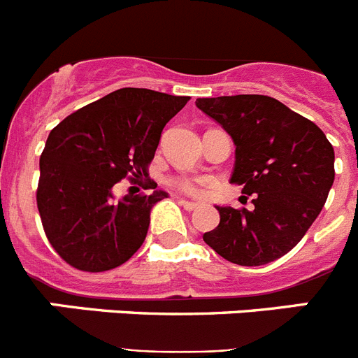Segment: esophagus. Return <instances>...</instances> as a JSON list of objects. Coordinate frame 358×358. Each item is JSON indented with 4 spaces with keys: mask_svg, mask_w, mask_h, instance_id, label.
<instances>
[{
    "mask_svg": "<svg viewBox=\"0 0 358 358\" xmlns=\"http://www.w3.org/2000/svg\"><path fill=\"white\" fill-rule=\"evenodd\" d=\"M179 204H181L186 211H195L201 208V204H197V202H189V201H185V199H179Z\"/></svg>",
    "mask_w": 358,
    "mask_h": 358,
    "instance_id": "obj_1",
    "label": "esophagus"
}]
</instances>
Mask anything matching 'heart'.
<instances>
[{"label": "heart", "mask_w": 358, "mask_h": 358, "mask_svg": "<svg viewBox=\"0 0 358 358\" xmlns=\"http://www.w3.org/2000/svg\"><path fill=\"white\" fill-rule=\"evenodd\" d=\"M172 185L177 189H181V192L189 195H202L208 188V181L202 179V177H176Z\"/></svg>", "instance_id": "1"}]
</instances>
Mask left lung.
Instances as JSON below:
<instances>
[{"label":"left lung","mask_w":358,"mask_h":358,"mask_svg":"<svg viewBox=\"0 0 358 358\" xmlns=\"http://www.w3.org/2000/svg\"><path fill=\"white\" fill-rule=\"evenodd\" d=\"M235 143L231 182L252 210L217 206L220 222L204 242L231 264L256 267L296 248L334 185V147L314 122L265 94L197 98Z\"/></svg>","instance_id":"obj_1"}]
</instances>
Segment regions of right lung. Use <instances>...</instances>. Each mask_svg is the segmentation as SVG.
I'll return each instance as SVG.
<instances>
[{
  "instance_id": "add662e5",
  "label": "right lung",
  "mask_w": 358,
  "mask_h": 358,
  "mask_svg": "<svg viewBox=\"0 0 358 358\" xmlns=\"http://www.w3.org/2000/svg\"><path fill=\"white\" fill-rule=\"evenodd\" d=\"M189 96L141 87L113 91L75 110L50 132L41 154L37 208L52 248L71 267L102 273L141 248L150 210L166 197L148 177L164 125ZM125 176L155 192L114 201Z\"/></svg>"
}]
</instances>
